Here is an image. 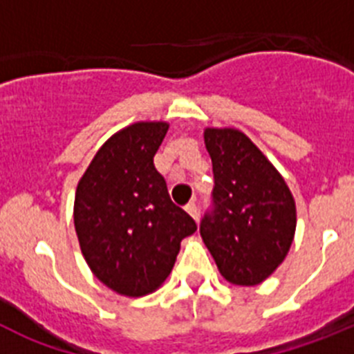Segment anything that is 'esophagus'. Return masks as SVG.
I'll return each instance as SVG.
<instances>
[{
  "mask_svg": "<svg viewBox=\"0 0 354 354\" xmlns=\"http://www.w3.org/2000/svg\"><path fill=\"white\" fill-rule=\"evenodd\" d=\"M186 211H187V214L193 216V220H198V205H196L195 200L186 205Z\"/></svg>",
  "mask_w": 354,
  "mask_h": 354,
  "instance_id": "obj_1",
  "label": "esophagus"
}]
</instances>
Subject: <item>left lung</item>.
I'll list each match as a JSON object with an SVG mask.
<instances>
[{"instance_id":"left-lung-1","label":"left lung","mask_w":354,"mask_h":354,"mask_svg":"<svg viewBox=\"0 0 354 354\" xmlns=\"http://www.w3.org/2000/svg\"><path fill=\"white\" fill-rule=\"evenodd\" d=\"M204 140L214 187L200 236L225 280L257 286L292 245L296 204L282 175L246 134L209 127Z\"/></svg>"}]
</instances>
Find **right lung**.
Instances as JSON below:
<instances>
[{
  "label": "right lung",
  "mask_w": 354,
  "mask_h": 354,
  "mask_svg": "<svg viewBox=\"0 0 354 354\" xmlns=\"http://www.w3.org/2000/svg\"><path fill=\"white\" fill-rule=\"evenodd\" d=\"M167 122H136L93 156L74 200V227L92 273L122 296L154 292L196 223L168 195L154 156Z\"/></svg>",
  "instance_id": "1"
}]
</instances>
